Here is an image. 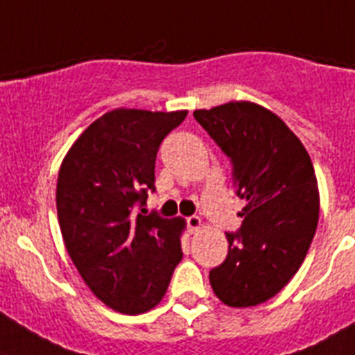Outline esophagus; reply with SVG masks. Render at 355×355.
<instances>
[{
    "instance_id": "34e87169",
    "label": "esophagus",
    "mask_w": 355,
    "mask_h": 355,
    "mask_svg": "<svg viewBox=\"0 0 355 355\" xmlns=\"http://www.w3.org/2000/svg\"><path fill=\"white\" fill-rule=\"evenodd\" d=\"M186 223L187 229H189V233H196V231L202 227V220L198 218V216H187Z\"/></svg>"
}]
</instances>
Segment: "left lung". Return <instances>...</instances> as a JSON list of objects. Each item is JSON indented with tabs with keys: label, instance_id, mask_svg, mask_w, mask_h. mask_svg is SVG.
I'll list each match as a JSON object with an SVG mask.
<instances>
[{
	"label": "left lung",
	"instance_id": "left-lung-1",
	"mask_svg": "<svg viewBox=\"0 0 355 355\" xmlns=\"http://www.w3.org/2000/svg\"><path fill=\"white\" fill-rule=\"evenodd\" d=\"M196 122L231 160L243 222L227 234V258L211 269L214 294L229 306H254L297 272L320 218L311 157L285 122L258 104L196 110Z\"/></svg>",
	"mask_w": 355,
	"mask_h": 355
}]
</instances>
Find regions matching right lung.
Returning a JSON list of instances; mask_svg holds the SVG:
<instances>
[{"label": "right lung", "instance_id": "1", "mask_svg": "<svg viewBox=\"0 0 355 355\" xmlns=\"http://www.w3.org/2000/svg\"><path fill=\"white\" fill-rule=\"evenodd\" d=\"M187 112L119 108L85 130L59 169L58 218L85 284L122 314L160 302L182 260V218L144 209L155 160Z\"/></svg>", "mask_w": 355, "mask_h": 355}]
</instances>
